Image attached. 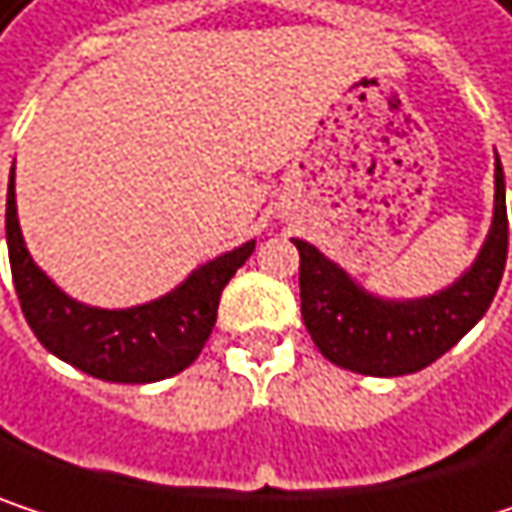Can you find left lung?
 Returning <instances> with one entry per match:
<instances>
[{
	"label": "left lung",
	"instance_id": "8db88e82",
	"mask_svg": "<svg viewBox=\"0 0 512 512\" xmlns=\"http://www.w3.org/2000/svg\"><path fill=\"white\" fill-rule=\"evenodd\" d=\"M504 171L495 156V216L477 260L460 278L424 299L391 302L367 293L305 240L299 249L302 320L317 350L364 376H403L442 358L486 314L507 263Z\"/></svg>",
	"mask_w": 512,
	"mask_h": 512
}]
</instances>
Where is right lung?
Segmentation results:
<instances>
[{
    "label": "right lung",
    "mask_w": 512,
    "mask_h": 512,
    "mask_svg": "<svg viewBox=\"0 0 512 512\" xmlns=\"http://www.w3.org/2000/svg\"><path fill=\"white\" fill-rule=\"evenodd\" d=\"M5 234L20 308L52 356L106 382H159L204 350L225 284L255 252V240L198 266L177 290L136 308H91L61 293L32 260L17 222L14 168L8 180Z\"/></svg>",
    "instance_id": "1"
}]
</instances>
